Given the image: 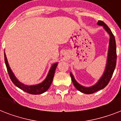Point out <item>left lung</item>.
Instances as JSON below:
<instances>
[{
	"mask_svg": "<svg viewBox=\"0 0 121 121\" xmlns=\"http://www.w3.org/2000/svg\"><path fill=\"white\" fill-rule=\"evenodd\" d=\"M97 24L103 26L104 29L107 31V33L110 36L107 64H106L105 71L104 72L103 75L94 85L90 86V87H85V86H83L79 84L75 79V78H74L72 73H70V76L72 78V82L73 83L74 86H75V88L78 90H79L80 92L86 94H93L98 90H100L105 88V86L107 85V84L109 83V81L112 78V76L114 71L115 68H116V44L114 36L112 33V31H111V29H109V27L103 21H99Z\"/></svg>",
	"mask_w": 121,
	"mask_h": 121,
	"instance_id": "8db88e82",
	"label": "left lung"
}]
</instances>
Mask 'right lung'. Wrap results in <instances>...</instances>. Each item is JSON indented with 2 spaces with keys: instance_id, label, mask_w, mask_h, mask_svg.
I'll return each instance as SVG.
<instances>
[{
  "instance_id": "right-lung-1",
  "label": "right lung",
  "mask_w": 121,
  "mask_h": 121,
  "mask_svg": "<svg viewBox=\"0 0 121 121\" xmlns=\"http://www.w3.org/2000/svg\"><path fill=\"white\" fill-rule=\"evenodd\" d=\"M4 60L9 75L10 77V80H12L13 83L16 86H17L18 88H19L20 89H21L24 92L29 93L30 94H33V95H38V94H43L44 92H45L49 88L51 83L53 82L55 70H56L57 65H58V63H54L51 66V68H50V70L48 72L47 77L43 82H41V83H39V84L35 85H25L22 83L20 82L17 79V78L15 77L14 74L13 73V72L10 69V66L9 65L7 59L6 55H5V53Z\"/></svg>"
}]
</instances>
